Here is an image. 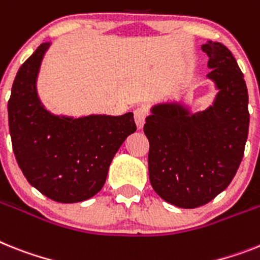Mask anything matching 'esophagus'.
Instances as JSON below:
<instances>
[{
    "label": "esophagus",
    "mask_w": 260,
    "mask_h": 260,
    "mask_svg": "<svg viewBox=\"0 0 260 260\" xmlns=\"http://www.w3.org/2000/svg\"><path fill=\"white\" fill-rule=\"evenodd\" d=\"M135 115V121H136V125L139 129H141L144 126V123H145V119L148 116V110L145 107H139L134 111Z\"/></svg>",
    "instance_id": "1"
}]
</instances>
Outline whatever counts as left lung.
<instances>
[{
  "label": "left lung",
  "mask_w": 260,
  "mask_h": 260,
  "mask_svg": "<svg viewBox=\"0 0 260 260\" xmlns=\"http://www.w3.org/2000/svg\"><path fill=\"white\" fill-rule=\"evenodd\" d=\"M201 49L218 89L213 106L191 113L180 103L156 104L144 124L150 185L164 201L184 209L208 204L229 186L250 123L247 87L231 51L213 41Z\"/></svg>",
  "instance_id": "8db88e82"
}]
</instances>
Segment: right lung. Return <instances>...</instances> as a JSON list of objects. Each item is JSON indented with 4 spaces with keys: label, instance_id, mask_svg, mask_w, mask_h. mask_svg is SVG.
<instances>
[{
    "label": "right lung",
    "instance_id": "1",
    "mask_svg": "<svg viewBox=\"0 0 260 260\" xmlns=\"http://www.w3.org/2000/svg\"><path fill=\"white\" fill-rule=\"evenodd\" d=\"M50 42L19 67L8 103L13 150L30 185L62 204L93 197L106 182L113 156L136 131L134 113L69 117L46 110L37 78Z\"/></svg>",
    "mask_w": 260,
    "mask_h": 260
}]
</instances>
